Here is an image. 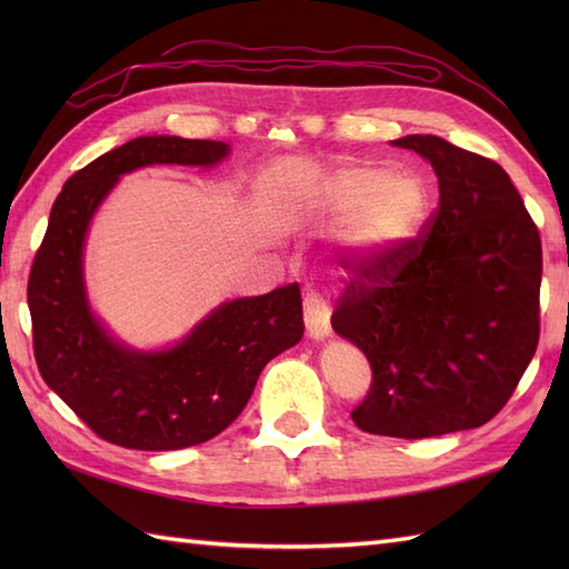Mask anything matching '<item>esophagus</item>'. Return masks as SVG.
<instances>
[{
	"instance_id": "34e87169",
	"label": "esophagus",
	"mask_w": 569,
	"mask_h": 569,
	"mask_svg": "<svg viewBox=\"0 0 569 569\" xmlns=\"http://www.w3.org/2000/svg\"><path fill=\"white\" fill-rule=\"evenodd\" d=\"M306 325L308 335L322 340V337L330 335V310L322 303L318 296H306Z\"/></svg>"
}]
</instances>
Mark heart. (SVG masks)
Returning a JSON list of instances; mask_svg holds the SVG:
<instances>
[{
    "label": "heart",
    "instance_id": "obj_1",
    "mask_svg": "<svg viewBox=\"0 0 569 569\" xmlns=\"http://www.w3.org/2000/svg\"><path fill=\"white\" fill-rule=\"evenodd\" d=\"M325 208L347 217V237L367 253H381L416 232L426 214V188L416 176L386 166H355L325 186Z\"/></svg>",
    "mask_w": 569,
    "mask_h": 569
}]
</instances>
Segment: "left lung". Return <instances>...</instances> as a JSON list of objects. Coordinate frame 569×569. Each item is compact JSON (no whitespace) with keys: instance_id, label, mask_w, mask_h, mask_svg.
<instances>
[{"instance_id":"obj_1","label":"left lung","mask_w":569,"mask_h":569,"mask_svg":"<svg viewBox=\"0 0 569 569\" xmlns=\"http://www.w3.org/2000/svg\"><path fill=\"white\" fill-rule=\"evenodd\" d=\"M393 147L428 159L440 202L416 239L369 253L332 312L367 355L359 430L420 440L479 428L509 403L540 337V234L503 168L440 137Z\"/></svg>"}]
</instances>
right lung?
<instances>
[{
    "label": "right lung",
    "instance_id": "right-lung-1",
    "mask_svg": "<svg viewBox=\"0 0 569 569\" xmlns=\"http://www.w3.org/2000/svg\"><path fill=\"white\" fill-rule=\"evenodd\" d=\"M222 141L139 137L72 173L48 217L29 273L33 357L43 381L102 440L129 450H180L220 435L253 393L261 369L303 337L298 283L217 308L168 352L110 340L90 316L82 241L117 178L151 163L212 166Z\"/></svg>",
    "mask_w": 569,
    "mask_h": 569
}]
</instances>
